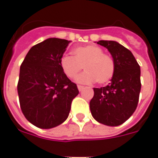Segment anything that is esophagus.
I'll list each match as a JSON object with an SVG mask.
<instances>
[{
	"mask_svg": "<svg viewBox=\"0 0 158 158\" xmlns=\"http://www.w3.org/2000/svg\"><path fill=\"white\" fill-rule=\"evenodd\" d=\"M77 88H78V90L81 91L82 89H84V86H82V85H77Z\"/></svg>",
	"mask_w": 158,
	"mask_h": 158,
	"instance_id": "34e87169",
	"label": "esophagus"
}]
</instances>
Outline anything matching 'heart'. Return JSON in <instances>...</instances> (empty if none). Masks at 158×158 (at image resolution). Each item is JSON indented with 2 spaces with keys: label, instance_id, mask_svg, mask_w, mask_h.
Here are the masks:
<instances>
[{
  "label": "heart",
  "instance_id": "heart-1",
  "mask_svg": "<svg viewBox=\"0 0 158 158\" xmlns=\"http://www.w3.org/2000/svg\"><path fill=\"white\" fill-rule=\"evenodd\" d=\"M71 56H64L60 59V67L64 73L73 78L84 68L85 72L76 78V81L89 84L96 81L105 84L110 80L114 73L113 59L104 54L101 48L94 45L77 47L73 49Z\"/></svg>",
  "mask_w": 158,
  "mask_h": 158
}]
</instances>
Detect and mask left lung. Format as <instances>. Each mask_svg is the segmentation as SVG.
Instances as JSON below:
<instances>
[{
	"label": "left lung",
	"instance_id": "1",
	"mask_svg": "<svg viewBox=\"0 0 158 158\" xmlns=\"http://www.w3.org/2000/svg\"><path fill=\"white\" fill-rule=\"evenodd\" d=\"M97 44L110 53L114 73L106 86L94 88L89 108L98 123L118 126L131 116L137 106L141 88L140 65L133 54L118 42L100 40Z\"/></svg>",
	"mask_w": 158,
	"mask_h": 158
}]
</instances>
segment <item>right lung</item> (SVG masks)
<instances>
[{
	"label": "right lung",
	"instance_id": "add662e5",
	"mask_svg": "<svg viewBox=\"0 0 158 158\" xmlns=\"http://www.w3.org/2000/svg\"><path fill=\"white\" fill-rule=\"evenodd\" d=\"M69 40L49 38L30 49L20 67L18 93L24 116L42 129L57 127L67 119L77 85L60 67Z\"/></svg>",
	"mask_w": 158,
	"mask_h": 158
}]
</instances>
